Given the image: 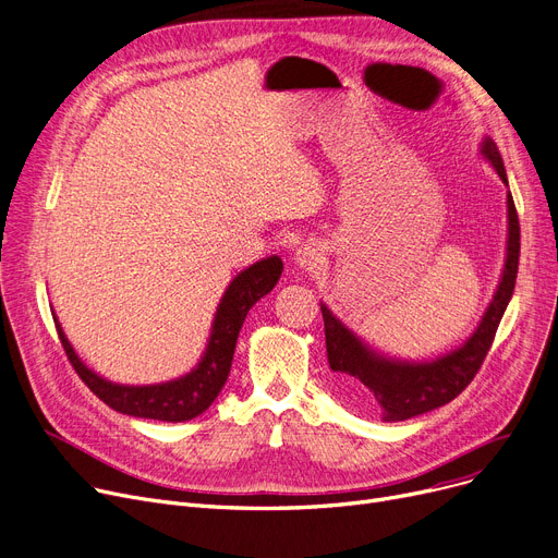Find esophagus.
Instances as JSON below:
<instances>
[{
  "label": "esophagus",
  "mask_w": 558,
  "mask_h": 558,
  "mask_svg": "<svg viewBox=\"0 0 558 558\" xmlns=\"http://www.w3.org/2000/svg\"><path fill=\"white\" fill-rule=\"evenodd\" d=\"M323 258H325V250H323L320 243H315V241L304 243V245L295 252V265H298L300 270H313V268H317V265L323 263Z\"/></svg>",
  "instance_id": "1"
}]
</instances>
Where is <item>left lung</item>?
I'll return each instance as SVG.
<instances>
[{
    "instance_id": "1",
    "label": "left lung",
    "mask_w": 558,
    "mask_h": 558,
    "mask_svg": "<svg viewBox=\"0 0 558 558\" xmlns=\"http://www.w3.org/2000/svg\"><path fill=\"white\" fill-rule=\"evenodd\" d=\"M480 154L509 189L504 161L497 145L488 136L482 141ZM518 258L520 222L511 191H507V256H504V268L493 300L486 306L480 325L474 327V331L459 348L438 354L436 359L413 361L388 356L365 342L348 325H342L340 317H336L331 308L320 302L325 317L327 359L331 373H336L340 395L348 397L354 407L375 404L384 422H402L452 402L474 379L476 369L482 367L490 350L501 315L513 295Z\"/></svg>"
}]
</instances>
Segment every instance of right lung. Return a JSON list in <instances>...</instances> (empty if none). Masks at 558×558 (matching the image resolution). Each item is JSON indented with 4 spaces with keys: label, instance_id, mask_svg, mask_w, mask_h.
I'll return each mask as SVG.
<instances>
[{
    "label": "right lung",
    "instance_id": "right-lung-1",
    "mask_svg": "<svg viewBox=\"0 0 558 558\" xmlns=\"http://www.w3.org/2000/svg\"><path fill=\"white\" fill-rule=\"evenodd\" d=\"M281 270H283V260L279 256H268L238 272L229 281L225 295L216 308L214 325H210V333L206 340V348L202 352V359L197 361V365L191 369V373L163 384L126 386V384L104 379L97 373H93L82 359H78L63 327L59 325V317H54L57 331L72 367L76 369V375L82 377V381L99 397L106 407L134 417L185 422L202 415L210 404L216 402V397L220 395L229 377L235 340H238V333H241L245 317L250 308L277 286Z\"/></svg>",
    "mask_w": 558,
    "mask_h": 558
}]
</instances>
